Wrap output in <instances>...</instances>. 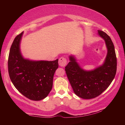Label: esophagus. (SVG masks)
Returning a JSON list of instances; mask_svg holds the SVG:
<instances>
[{
    "label": "esophagus",
    "instance_id": "1",
    "mask_svg": "<svg viewBox=\"0 0 125 125\" xmlns=\"http://www.w3.org/2000/svg\"><path fill=\"white\" fill-rule=\"evenodd\" d=\"M67 63V60L66 59V58L64 57H61L59 58L58 60V64L61 67H64L66 65Z\"/></svg>",
    "mask_w": 125,
    "mask_h": 125
}]
</instances>
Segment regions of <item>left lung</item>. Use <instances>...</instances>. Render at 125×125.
I'll return each mask as SVG.
<instances>
[{
  "label": "left lung",
  "instance_id": "obj_1",
  "mask_svg": "<svg viewBox=\"0 0 125 125\" xmlns=\"http://www.w3.org/2000/svg\"><path fill=\"white\" fill-rule=\"evenodd\" d=\"M98 34L104 39L107 48L103 65L94 70L84 71L74 57L70 56V61L65 68L74 93L83 99H92L102 94L112 83L116 74L117 62L113 42L104 31L98 30Z\"/></svg>",
  "mask_w": 125,
  "mask_h": 125
}]
</instances>
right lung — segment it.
<instances>
[{
	"instance_id": "1",
	"label": "right lung",
	"mask_w": 125,
	"mask_h": 125,
	"mask_svg": "<svg viewBox=\"0 0 125 125\" xmlns=\"http://www.w3.org/2000/svg\"><path fill=\"white\" fill-rule=\"evenodd\" d=\"M22 34L15 37L10 47L8 59L9 76L15 88L25 97L31 100H40L46 98L52 89L58 60L31 61L24 59L20 51Z\"/></svg>"
}]
</instances>
